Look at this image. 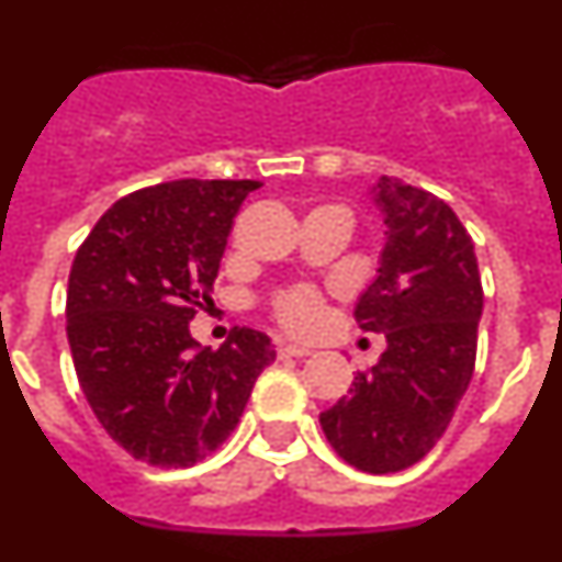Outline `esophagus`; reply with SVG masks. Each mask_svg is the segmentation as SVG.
Wrapping results in <instances>:
<instances>
[{
    "label": "esophagus",
    "instance_id": "esophagus-1",
    "mask_svg": "<svg viewBox=\"0 0 562 562\" xmlns=\"http://www.w3.org/2000/svg\"><path fill=\"white\" fill-rule=\"evenodd\" d=\"M278 355L281 357H306L310 349L306 346H297V342H278Z\"/></svg>",
    "mask_w": 562,
    "mask_h": 562
}]
</instances>
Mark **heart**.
<instances>
[{"label":"heart","mask_w":562,"mask_h":562,"mask_svg":"<svg viewBox=\"0 0 562 562\" xmlns=\"http://www.w3.org/2000/svg\"><path fill=\"white\" fill-rule=\"evenodd\" d=\"M270 312L284 329L310 331L324 317V295L306 284L284 286L270 295Z\"/></svg>","instance_id":"heart-1"}]
</instances>
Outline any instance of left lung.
I'll list each match as a JSON object with an SVG mask.
<instances>
[{"label": "left lung", "mask_w": 562, "mask_h": 562, "mask_svg": "<svg viewBox=\"0 0 562 562\" xmlns=\"http://www.w3.org/2000/svg\"><path fill=\"white\" fill-rule=\"evenodd\" d=\"M374 202L389 238L355 317L389 349L357 371L321 428L342 461L382 475L425 459L448 430L473 380L484 290L473 238L448 202L394 177L376 182Z\"/></svg>", "instance_id": "obj_1"}]
</instances>
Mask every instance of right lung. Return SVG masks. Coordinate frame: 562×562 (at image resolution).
I'll return each instance as SVG.
<instances>
[{
  "mask_svg": "<svg viewBox=\"0 0 562 562\" xmlns=\"http://www.w3.org/2000/svg\"><path fill=\"white\" fill-rule=\"evenodd\" d=\"M256 180H173L114 202L78 247L67 337L89 408L134 459L191 467L245 414L270 337L233 329L202 349L188 321L211 301L222 252Z\"/></svg>",
  "mask_w": 562,
  "mask_h": 562,
  "instance_id": "obj_1",
  "label": "right lung"
}]
</instances>
